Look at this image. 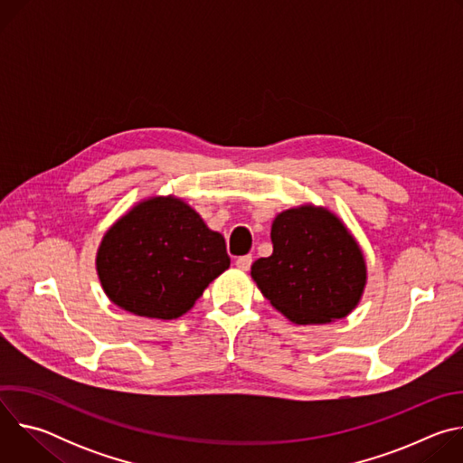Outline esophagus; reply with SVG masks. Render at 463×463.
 Returning a JSON list of instances; mask_svg holds the SVG:
<instances>
[{
	"label": "esophagus",
	"instance_id": "obj_1",
	"mask_svg": "<svg viewBox=\"0 0 463 463\" xmlns=\"http://www.w3.org/2000/svg\"><path fill=\"white\" fill-rule=\"evenodd\" d=\"M250 263H252V256L250 254H243V256L236 258V268L241 269V271H249Z\"/></svg>",
	"mask_w": 463,
	"mask_h": 463
}]
</instances>
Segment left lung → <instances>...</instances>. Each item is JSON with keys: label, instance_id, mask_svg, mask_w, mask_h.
I'll return each mask as SVG.
<instances>
[{"label": "left lung", "instance_id": "8db88e82", "mask_svg": "<svg viewBox=\"0 0 463 463\" xmlns=\"http://www.w3.org/2000/svg\"><path fill=\"white\" fill-rule=\"evenodd\" d=\"M273 254L252 263L250 277L280 313L297 324L346 317L366 284L364 258L332 213L298 207L271 227Z\"/></svg>", "mask_w": 463, "mask_h": 463}]
</instances>
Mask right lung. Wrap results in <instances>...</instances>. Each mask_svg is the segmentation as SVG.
Returning <instances> with one entry per match:
<instances>
[{
    "label": "right lung",
    "mask_w": 463,
    "mask_h": 463,
    "mask_svg": "<svg viewBox=\"0 0 463 463\" xmlns=\"http://www.w3.org/2000/svg\"><path fill=\"white\" fill-rule=\"evenodd\" d=\"M231 266L225 240L174 197H152L104 236L97 271L109 300L150 318L186 313Z\"/></svg>",
    "instance_id": "add662e5"
}]
</instances>
